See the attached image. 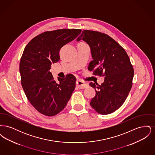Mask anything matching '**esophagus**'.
Returning a JSON list of instances; mask_svg holds the SVG:
<instances>
[{"label": "esophagus", "mask_w": 155, "mask_h": 155, "mask_svg": "<svg viewBox=\"0 0 155 155\" xmlns=\"http://www.w3.org/2000/svg\"><path fill=\"white\" fill-rule=\"evenodd\" d=\"M77 87L80 89L86 88L88 87V84L81 80H77Z\"/></svg>", "instance_id": "34e87169"}]
</instances>
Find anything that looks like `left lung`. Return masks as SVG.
<instances>
[{
	"mask_svg": "<svg viewBox=\"0 0 155 155\" xmlns=\"http://www.w3.org/2000/svg\"><path fill=\"white\" fill-rule=\"evenodd\" d=\"M81 39L91 50L92 60L88 69L95 75L104 76L101 85L89 84L96 91L90 104L99 114H110L122 106L129 94L133 86V65L124 49L108 35L83 30L77 41Z\"/></svg>",
	"mask_w": 155,
	"mask_h": 155,
	"instance_id": "1",
	"label": "left lung"
}]
</instances>
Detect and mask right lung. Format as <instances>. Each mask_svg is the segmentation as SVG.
<instances>
[{
  "instance_id": "add662e5",
  "label": "right lung",
  "mask_w": 155,
  "mask_h": 155,
  "mask_svg": "<svg viewBox=\"0 0 155 155\" xmlns=\"http://www.w3.org/2000/svg\"><path fill=\"white\" fill-rule=\"evenodd\" d=\"M80 29L46 31L26 46L20 62L21 83L31 104L40 113L54 116L64 109L75 88L76 78L68 74L54 80L52 63L60 60V49L81 34Z\"/></svg>"
}]
</instances>
